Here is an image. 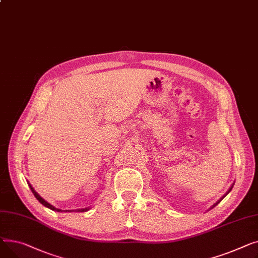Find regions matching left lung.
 Listing matches in <instances>:
<instances>
[{"mask_svg":"<svg viewBox=\"0 0 258 258\" xmlns=\"http://www.w3.org/2000/svg\"><path fill=\"white\" fill-rule=\"evenodd\" d=\"M232 187H233V186H231V187H230V188H229V190H228V191H227V192H226V195H224V196H223V197H222V198H221V200H219V201H218V202H217V203H216V204H215V205H214V206H213V207H215V206H216V205H218V204H219V203H220V202H221V201H222V200H223V199H224V198H225V197H226V196H227V195H228V194H229V191H230V190H231V189H232Z\"/></svg>","mask_w":258,"mask_h":258,"instance_id":"8db88e82","label":"left lung"}]
</instances>
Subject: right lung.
I'll return each mask as SVG.
<instances>
[{"label": "right lung", "instance_id": "right-lung-1", "mask_svg": "<svg viewBox=\"0 0 258 258\" xmlns=\"http://www.w3.org/2000/svg\"><path fill=\"white\" fill-rule=\"evenodd\" d=\"M29 184V186H30V188H31V190H32V192H33V195L35 196V198L43 205V206H45V207H48V208H50V209H52V210H54V211H58V213H59V211H62L61 209H58V208H56V207H54L53 205H51L50 203H48L47 201H45L44 199H42L41 198V197L34 190V188L32 187V185L31 184H30V183H28ZM89 208H84V209H77V210H76V211H81V213H82V211H86V210H88ZM66 211H69V210H66ZM71 211H73V210H71Z\"/></svg>", "mask_w": 258, "mask_h": 258}]
</instances>
